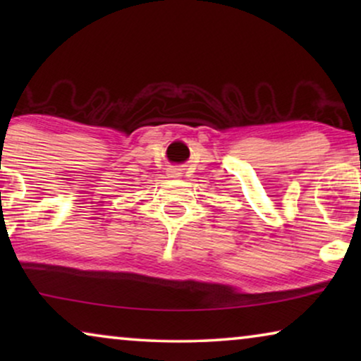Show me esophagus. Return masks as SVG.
Instances as JSON below:
<instances>
[{"mask_svg": "<svg viewBox=\"0 0 361 361\" xmlns=\"http://www.w3.org/2000/svg\"><path fill=\"white\" fill-rule=\"evenodd\" d=\"M182 174L179 167H172V169L169 171V177H179Z\"/></svg>", "mask_w": 361, "mask_h": 361, "instance_id": "obj_1", "label": "esophagus"}]
</instances>
